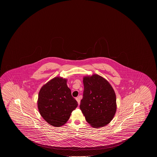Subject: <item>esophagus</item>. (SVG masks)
Listing matches in <instances>:
<instances>
[{
    "label": "esophagus",
    "mask_w": 157,
    "mask_h": 157,
    "mask_svg": "<svg viewBox=\"0 0 157 157\" xmlns=\"http://www.w3.org/2000/svg\"><path fill=\"white\" fill-rule=\"evenodd\" d=\"M76 100H77V101L78 102V105H80V100L79 98H76Z\"/></svg>",
    "instance_id": "34e87169"
}]
</instances>
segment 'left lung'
<instances>
[{"instance_id":"left-lung-1","label":"left lung","mask_w":157,"mask_h":157,"mask_svg":"<svg viewBox=\"0 0 157 157\" xmlns=\"http://www.w3.org/2000/svg\"><path fill=\"white\" fill-rule=\"evenodd\" d=\"M84 86L80 108L91 126L99 128L113 119L117 111L116 95L109 82L98 75L83 77Z\"/></svg>"}]
</instances>
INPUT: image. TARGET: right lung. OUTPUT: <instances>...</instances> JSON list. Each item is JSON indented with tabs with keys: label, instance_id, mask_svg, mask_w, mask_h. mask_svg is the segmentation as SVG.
<instances>
[{
	"label": "right lung",
	"instance_id": "add662e5",
	"mask_svg": "<svg viewBox=\"0 0 157 157\" xmlns=\"http://www.w3.org/2000/svg\"><path fill=\"white\" fill-rule=\"evenodd\" d=\"M67 79L57 77L41 87L37 101L39 112L48 123L60 127L67 123L78 102L67 86Z\"/></svg>",
	"mask_w": 157,
	"mask_h": 157
}]
</instances>
